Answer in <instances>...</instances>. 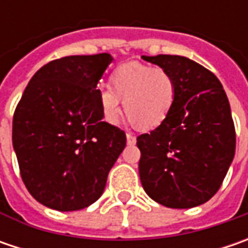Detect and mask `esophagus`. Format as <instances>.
Wrapping results in <instances>:
<instances>
[{
	"mask_svg": "<svg viewBox=\"0 0 248 248\" xmlns=\"http://www.w3.org/2000/svg\"><path fill=\"white\" fill-rule=\"evenodd\" d=\"M127 143H128V145H135V143H137V137L132 135L131 132H128V134H127Z\"/></svg>",
	"mask_w": 248,
	"mask_h": 248,
	"instance_id": "34e87169",
	"label": "esophagus"
}]
</instances>
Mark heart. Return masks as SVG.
<instances>
[{
	"mask_svg": "<svg viewBox=\"0 0 248 248\" xmlns=\"http://www.w3.org/2000/svg\"><path fill=\"white\" fill-rule=\"evenodd\" d=\"M111 81L114 89L102 85L98 91L100 111L109 124L120 121L123 100L131 121L145 129L158 127L174 108L176 84L172 74L164 69L125 63L114 72Z\"/></svg>",
	"mask_w": 248,
	"mask_h": 248,
	"instance_id": "heart-1",
	"label": "heart"
}]
</instances>
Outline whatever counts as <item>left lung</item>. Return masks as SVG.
<instances>
[{"label":"left lung","instance_id":"left-lung-1","mask_svg":"<svg viewBox=\"0 0 248 248\" xmlns=\"http://www.w3.org/2000/svg\"><path fill=\"white\" fill-rule=\"evenodd\" d=\"M142 59L172 74L176 95L166 121L137 138L140 182L158 204L197 207L218 192L233 161L236 134L229 100L215 74L189 58Z\"/></svg>","mask_w":248,"mask_h":248}]
</instances>
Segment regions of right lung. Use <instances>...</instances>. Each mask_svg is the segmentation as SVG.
Wrapping results in <instances>:
<instances>
[{
    "instance_id": "right-lung-1",
    "label": "right lung",
    "mask_w": 248,
    "mask_h": 248,
    "mask_svg": "<svg viewBox=\"0 0 248 248\" xmlns=\"http://www.w3.org/2000/svg\"><path fill=\"white\" fill-rule=\"evenodd\" d=\"M110 53L66 56L31 77L15 110L12 143L30 195L45 207L76 211L99 199L125 134L103 121L98 82Z\"/></svg>"
}]
</instances>
